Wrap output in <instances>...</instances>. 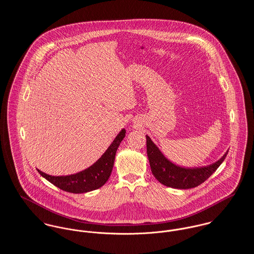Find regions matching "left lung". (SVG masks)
<instances>
[{"mask_svg":"<svg viewBox=\"0 0 254 254\" xmlns=\"http://www.w3.org/2000/svg\"><path fill=\"white\" fill-rule=\"evenodd\" d=\"M146 146L151 171L157 181L166 187L180 190L192 189L201 185L219 168L228 154L225 153L219 161L210 166L198 169H185L168 161L147 135Z\"/></svg>","mask_w":254,"mask_h":254,"instance_id":"obj_1","label":"left lung"}]
</instances>
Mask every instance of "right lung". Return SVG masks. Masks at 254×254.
<instances>
[{
  "mask_svg": "<svg viewBox=\"0 0 254 254\" xmlns=\"http://www.w3.org/2000/svg\"><path fill=\"white\" fill-rule=\"evenodd\" d=\"M126 135V130L123 129L109 148L101 156V158L88 169L70 176L54 177L47 175L39 170L38 173L49 181L54 186L62 190L70 193H84L95 190L106 184L111 176L116 152Z\"/></svg>",
  "mask_w": 254,
  "mask_h": 254,
  "instance_id": "obj_1",
  "label": "right lung"
}]
</instances>
